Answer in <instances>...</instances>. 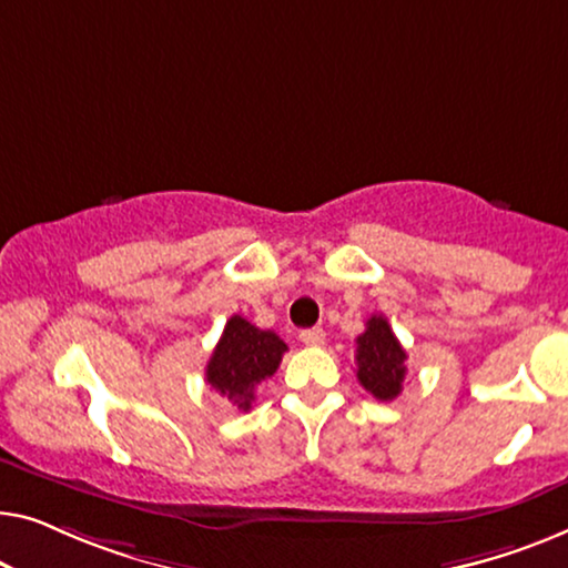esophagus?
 I'll list each match as a JSON object with an SVG mask.
<instances>
[{
    "label": "esophagus",
    "instance_id": "obj_1",
    "mask_svg": "<svg viewBox=\"0 0 568 568\" xmlns=\"http://www.w3.org/2000/svg\"><path fill=\"white\" fill-rule=\"evenodd\" d=\"M324 339H326V334H324L322 326H314V329H303L301 332V342H303V345H308V347L324 345Z\"/></svg>",
    "mask_w": 568,
    "mask_h": 568
}]
</instances>
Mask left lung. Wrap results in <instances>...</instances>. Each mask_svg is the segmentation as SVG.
<instances>
[{
    "instance_id": "8db88e82",
    "label": "left lung",
    "mask_w": 568,
    "mask_h": 568,
    "mask_svg": "<svg viewBox=\"0 0 568 568\" xmlns=\"http://www.w3.org/2000/svg\"><path fill=\"white\" fill-rule=\"evenodd\" d=\"M357 342V381L378 402H394L406 378V349L396 339L386 316L373 314Z\"/></svg>"
}]
</instances>
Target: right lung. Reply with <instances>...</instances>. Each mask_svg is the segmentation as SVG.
<instances>
[{
	"mask_svg": "<svg viewBox=\"0 0 568 568\" xmlns=\"http://www.w3.org/2000/svg\"><path fill=\"white\" fill-rule=\"evenodd\" d=\"M287 349L275 332H265L242 316H231L205 365V381L239 409H252L254 388L270 378Z\"/></svg>",
	"mask_w": 568,
	"mask_h": 568,
	"instance_id": "add662e5",
	"label": "right lung"
}]
</instances>
